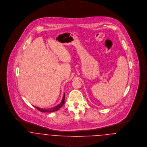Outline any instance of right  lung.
Returning a JSON list of instances; mask_svg holds the SVG:
<instances>
[{"label":"right lung","mask_w":147,"mask_h":147,"mask_svg":"<svg viewBox=\"0 0 147 147\" xmlns=\"http://www.w3.org/2000/svg\"><path fill=\"white\" fill-rule=\"evenodd\" d=\"M64 99H65V94H64V96H63V99H62V102H61V104H59V105L53 107V108H50V109H42V108H40V107H36L34 106L37 110H38L39 111H41V112H49V113H51V112H54V111H56L57 110H58L64 104Z\"/></svg>","instance_id":"right-lung-1"}]
</instances>
